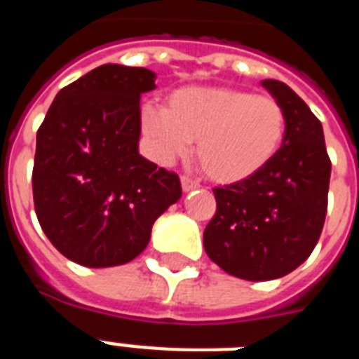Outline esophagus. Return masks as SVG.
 <instances>
[{
    "label": "esophagus",
    "mask_w": 359,
    "mask_h": 359,
    "mask_svg": "<svg viewBox=\"0 0 359 359\" xmlns=\"http://www.w3.org/2000/svg\"><path fill=\"white\" fill-rule=\"evenodd\" d=\"M180 184H182V190L190 191V190H196L197 186H199V182L190 179V177H182V179H180Z\"/></svg>",
    "instance_id": "34e87169"
}]
</instances>
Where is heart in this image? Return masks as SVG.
<instances>
[{
  "mask_svg": "<svg viewBox=\"0 0 359 359\" xmlns=\"http://www.w3.org/2000/svg\"><path fill=\"white\" fill-rule=\"evenodd\" d=\"M141 128L160 160L190 151L208 179L235 184L266 168L283 145L287 115L278 98L238 87H186L165 109L145 106Z\"/></svg>",
  "mask_w": 359,
  "mask_h": 359,
  "instance_id": "heart-1",
  "label": "heart"
}]
</instances>
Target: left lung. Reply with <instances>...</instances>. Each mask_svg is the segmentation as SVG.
Segmentation results:
<instances>
[{
  "instance_id": "8db88e82",
  "label": "left lung",
  "mask_w": 359,
  "mask_h": 359,
  "mask_svg": "<svg viewBox=\"0 0 359 359\" xmlns=\"http://www.w3.org/2000/svg\"><path fill=\"white\" fill-rule=\"evenodd\" d=\"M287 115V132L266 168L214 188L216 214L203 233L207 255L235 278L278 279L315 250L328 210L330 162L320 121L289 86L261 81Z\"/></svg>"
}]
</instances>
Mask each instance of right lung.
<instances>
[{
  "label": "right lung",
  "mask_w": 359,
  "mask_h": 359,
  "mask_svg": "<svg viewBox=\"0 0 359 359\" xmlns=\"http://www.w3.org/2000/svg\"><path fill=\"white\" fill-rule=\"evenodd\" d=\"M156 74L102 65L63 87L36 132L33 201L59 253L87 268L140 255L182 196L179 175L137 152L141 93Z\"/></svg>",
  "instance_id": "obj_1"
}]
</instances>
